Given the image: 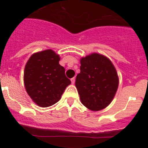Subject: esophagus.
<instances>
[{
	"label": "esophagus",
	"mask_w": 148,
	"mask_h": 148,
	"mask_svg": "<svg viewBox=\"0 0 148 148\" xmlns=\"http://www.w3.org/2000/svg\"><path fill=\"white\" fill-rule=\"evenodd\" d=\"M75 78H72L71 79V83L72 84H74V83H75Z\"/></svg>",
	"instance_id": "34e87169"
}]
</instances>
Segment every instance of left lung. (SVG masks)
Listing matches in <instances>:
<instances>
[{
	"label": "left lung",
	"mask_w": 148,
	"mask_h": 148,
	"mask_svg": "<svg viewBox=\"0 0 148 148\" xmlns=\"http://www.w3.org/2000/svg\"><path fill=\"white\" fill-rule=\"evenodd\" d=\"M80 73L75 87L81 102L91 111L106 108L117 92L119 79L117 71L108 58L93 53L80 60Z\"/></svg>",
	"instance_id": "left-lung-1"
}]
</instances>
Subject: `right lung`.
Masks as SVG:
<instances>
[{
	"label": "right lung",
	"mask_w": 148,
	"mask_h": 148,
	"mask_svg": "<svg viewBox=\"0 0 148 148\" xmlns=\"http://www.w3.org/2000/svg\"><path fill=\"white\" fill-rule=\"evenodd\" d=\"M60 57L51 49L33 54L25 65L24 83L27 94L37 106H51L60 100L71 81L59 64Z\"/></svg>",
	"instance_id": "1"
}]
</instances>
